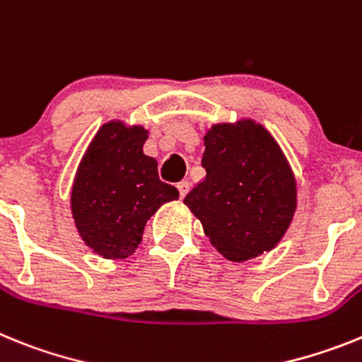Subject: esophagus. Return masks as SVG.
Listing matches in <instances>:
<instances>
[{
	"label": "esophagus",
	"instance_id": "obj_1",
	"mask_svg": "<svg viewBox=\"0 0 362 362\" xmlns=\"http://www.w3.org/2000/svg\"><path fill=\"white\" fill-rule=\"evenodd\" d=\"M178 193H180V199H184L185 194L189 193V182L187 180H182V182H178Z\"/></svg>",
	"mask_w": 362,
	"mask_h": 362
}]
</instances>
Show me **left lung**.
Wrapping results in <instances>:
<instances>
[{
  "label": "left lung",
  "instance_id": "left-lung-1",
  "mask_svg": "<svg viewBox=\"0 0 362 362\" xmlns=\"http://www.w3.org/2000/svg\"><path fill=\"white\" fill-rule=\"evenodd\" d=\"M206 178L184 204L220 255L255 259L281 242L293 220L297 184L275 138L260 124H216L204 136Z\"/></svg>",
  "mask_w": 362,
  "mask_h": 362
}]
</instances>
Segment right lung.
Returning a JSON list of instances; mask_svg holds the SVG:
<instances>
[{"instance_id":"right-lung-1","label":"right lung","mask_w":362,"mask_h":362,"mask_svg":"<svg viewBox=\"0 0 362 362\" xmlns=\"http://www.w3.org/2000/svg\"><path fill=\"white\" fill-rule=\"evenodd\" d=\"M147 131L124 122L102 125L78 165L71 211L81 240L103 259H125L142 242L146 222L178 189L158 178L144 155Z\"/></svg>"}]
</instances>
